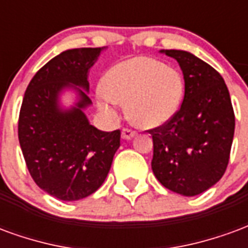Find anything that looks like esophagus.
Masks as SVG:
<instances>
[{
  "label": "esophagus",
  "mask_w": 248,
  "mask_h": 248,
  "mask_svg": "<svg viewBox=\"0 0 248 248\" xmlns=\"http://www.w3.org/2000/svg\"><path fill=\"white\" fill-rule=\"evenodd\" d=\"M135 135V131L131 129H124L122 130V138L124 140H131Z\"/></svg>",
  "instance_id": "obj_1"
}]
</instances>
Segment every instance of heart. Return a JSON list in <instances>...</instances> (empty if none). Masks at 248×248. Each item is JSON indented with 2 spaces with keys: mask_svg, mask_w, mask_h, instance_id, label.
<instances>
[{
  "mask_svg": "<svg viewBox=\"0 0 248 248\" xmlns=\"http://www.w3.org/2000/svg\"><path fill=\"white\" fill-rule=\"evenodd\" d=\"M98 105L115 113L118 103H127L130 121L143 129L161 126L177 113L185 83L181 73L162 62L137 57L113 66L105 74Z\"/></svg>",
  "mask_w": 248,
  "mask_h": 248,
  "instance_id": "1",
  "label": "heart"
}]
</instances>
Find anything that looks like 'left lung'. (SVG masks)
<instances>
[{
    "mask_svg": "<svg viewBox=\"0 0 248 248\" xmlns=\"http://www.w3.org/2000/svg\"><path fill=\"white\" fill-rule=\"evenodd\" d=\"M175 58L185 78L181 108L153 137L151 169L163 186L186 197L206 191L223 177L230 159L235 115L229 89L214 67L183 50Z\"/></svg>",
    "mask_w": 248,
    "mask_h": 248,
    "instance_id": "left-lung-1",
    "label": "left lung"
}]
</instances>
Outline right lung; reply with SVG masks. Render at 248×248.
I'll return each instance as SVG.
<instances>
[{
    "instance_id": "obj_1",
    "label": "right lung",
    "mask_w": 248,
    "mask_h": 248,
    "mask_svg": "<svg viewBox=\"0 0 248 248\" xmlns=\"http://www.w3.org/2000/svg\"><path fill=\"white\" fill-rule=\"evenodd\" d=\"M103 47L71 49L54 57L31 78L18 118V140L33 181L61 201H78L102 186L121 146V130L101 131L83 108L92 101L87 73ZM80 101L62 110L58 95L73 87Z\"/></svg>"
}]
</instances>
